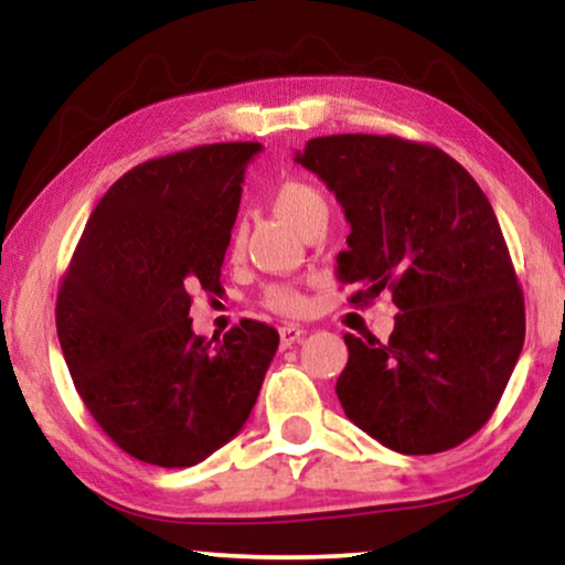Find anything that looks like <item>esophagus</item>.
<instances>
[{"instance_id": "obj_1", "label": "esophagus", "mask_w": 565, "mask_h": 565, "mask_svg": "<svg viewBox=\"0 0 565 565\" xmlns=\"http://www.w3.org/2000/svg\"><path fill=\"white\" fill-rule=\"evenodd\" d=\"M280 337H282V347H290L306 337V329L298 327V323H285L280 329Z\"/></svg>"}]
</instances>
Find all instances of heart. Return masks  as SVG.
Segmentation results:
<instances>
[{"mask_svg": "<svg viewBox=\"0 0 565 565\" xmlns=\"http://www.w3.org/2000/svg\"><path fill=\"white\" fill-rule=\"evenodd\" d=\"M273 211L296 226L300 234L308 226H313L316 221H327L329 215V200L323 195L321 188H316L313 182L308 180H285L282 184H277L273 192ZM228 252L238 254L242 252V226H234L228 238ZM265 303L273 308V311L280 313H298L303 308V296L296 285L290 282H277L269 285L265 290Z\"/></svg>", "mask_w": 565, "mask_h": 565, "instance_id": "heart-1", "label": "heart"}]
</instances>
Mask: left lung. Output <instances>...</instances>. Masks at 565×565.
I'll use <instances>...</instances> for the list:
<instances>
[{
	"label": "left lung",
	"instance_id": "obj_1",
	"mask_svg": "<svg viewBox=\"0 0 565 565\" xmlns=\"http://www.w3.org/2000/svg\"><path fill=\"white\" fill-rule=\"evenodd\" d=\"M344 207L337 275L370 306L393 296L388 342L344 334V414L404 455L450 450L491 419L524 344V296L478 182L443 149L398 136H321L296 153Z\"/></svg>",
	"mask_w": 565,
	"mask_h": 565
}]
</instances>
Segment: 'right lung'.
Instances as JSON below:
<instances>
[{
  "label": "right lung",
  "mask_w": 565,
  "mask_h": 565,
  "mask_svg": "<svg viewBox=\"0 0 565 565\" xmlns=\"http://www.w3.org/2000/svg\"><path fill=\"white\" fill-rule=\"evenodd\" d=\"M252 141L149 159L92 211L61 280L56 331L74 388L130 458L190 468L249 419L280 334L244 319L192 331V290L218 292Z\"/></svg>",
  "instance_id": "right-lung-1"
}]
</instances>
